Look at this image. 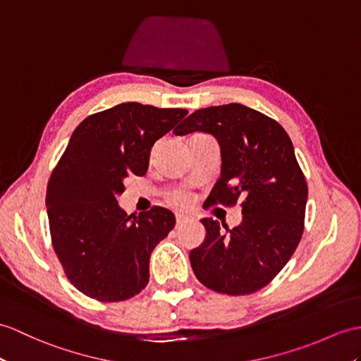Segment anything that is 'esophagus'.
I'll return each mask as SVG.
<instances>
[{
  "label": "esophagus",
  "instance_id": "1",
  "mask_svg": "<svg viewBox=\"0 0 361 361\" xmlns=\"http://www.w3.org/2000/svg\"><path fill=\"white\" fill-rule=\"evenodd\" d=\"M190 216H187V214H176V224L178 225H182V224H185V222H188L190 221Z\"/></svg>",
  "mask_w": 361,
  "mask_h": 361
}]
</instances>
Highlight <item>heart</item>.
<instances>
[{"instance_id":"1","label":"heart","mask_w":361,"mask_h":361,"mask_svg":"<svg viewBox=\"0 0 361 361\" xmlns=\"http://www.w3.org/2000/svg\"><path fill=\"white\" fill-rule=\"evenodd\" d=\"M166 199H169L171 205L178 207V208H187L191 205V202H192V197L190 192L183 188L171 190L169 195H166Z\"/></svg>"}]
</instances>
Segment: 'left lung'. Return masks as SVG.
Segmentation results:
<instances>
[{
  "label": "left lung",
  "mask_w": 361,
  "mask_h": 361,
  "mask_svg": "<svg viewBox=\"0 0 361 361\" xmlns=\"http://www.w3.org/2000/svg\"><path fill=\"white\" fill-rule=\"evenodd\" d=\"M204 131L221 145V178L209 205L242 202V222L226 233L202 219L207 235L190 252L200 283L216 293L245 295L267 286L291 259L303 234L307 185L294 147L277 121L242 104L196 110L174 135Z\"/></svg>",
  "instance_id": "1"
}]
</instances>
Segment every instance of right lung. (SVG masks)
Returning <instances> with one entry per match:
<instances>
[{
	"label": "right lung",
	"mask_w": 361,
	"mask_h": 361,
	"mask_svg": "<svg viewBox=\"0 0 361 361\" xmlns=\"http://www.w3.org/2000/svg\"><path fill=\"white\" fill-rule=\"evenodd\" d=\"M187 113L124 102L75 128L50 176L46 207L56 256L87 297L122 302L147 286L152 252L176 219L162 207L128 216L118 196L128 176L147 173L156 140Z\"/></svg>",
	"instance_id": "right-lung-1"
}]
</instances>
